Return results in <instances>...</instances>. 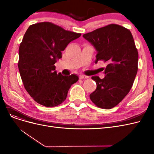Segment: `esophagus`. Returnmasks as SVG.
Wrapping results in <instances>:
<instances>
[{
  "instance_id": "obj_1",
  "label": "esophagus",
  "mask_w": 154,
  "mask_h": 154,
  "mask_svg": "<svg viewBox=\"0 0 154 154\" xmlns=\"http://www.w3.org/2000/svg\"><path fill=\"white\" fill-rule=\"evenodd\" d=\"M79 78H80V79H85V78H87L88 76L85 75H80L79 76Z\"/></svg>"
}]
</instances>
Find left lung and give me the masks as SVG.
Here are the masks:
<instances>
[{
	"mask_svg": "<svg viewBox=\"0 0 154 154\" xmlns=\"http://www.w3.org/2000/svg\"><path fill=\"white\" fill-rule=\"evenodd\" d=\"M83 37L97 51L95 63L100 60L107 63L104 78L92 77L97 87L90 99L100 108H113L128 94L137 72L138 52L132 35L122 26L110 24Z\"/></svg>",
	"mask_w": 154,
	"mask_h": 154,
	"instance_id": "obj_1",
	"label": "left lung"
}]
</instances>
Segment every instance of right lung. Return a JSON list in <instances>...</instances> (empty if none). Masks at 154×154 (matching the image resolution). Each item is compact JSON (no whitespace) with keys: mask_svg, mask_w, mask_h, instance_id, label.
Masks as SVG:
<instances>
[{"mask_svg":"<svg viewBox=\"0 0 154 154\" xmlns=\"http://www.w3.org/2000/svg\"><path fill=\"white\" fill-rule=\"evenodd\" d=\"M81 35L49 22L31 25L27 29L18 50V67L26 90L38 103L47 107L61 104L78 80L75 74H58L54 63L67 45Z\"/></svg>","mask_w":154,"mask_h":154,"instance_id":"1","label":"right lung"}]
</instances>
